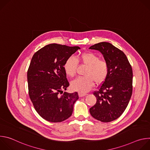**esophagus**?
<instances>
[{
	"mask_svg": "<svg viewBox=\"0 0 150 150\" xmlns=\"http://www.w3.org/2000/svg\"><path fill=\"white\" fill-rule=\"evenodd\" d=\"M87 94H85V93H81V92H79L78 93V96L79 97H83V96H87Z\"/></svg>",
	"mask_w": 150,
	"mask_h": 150,
	"instance_id": "34e87169",
	"label": "esophagus"
}]
</instances>
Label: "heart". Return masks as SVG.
<instances>
[{"mask_svg": "<svg viewBox=\"0 0 150 150\" xmlns=\"http://www.w3.org/2000/svg\"><path fill=\"white\" fill-rule=\"evenodd\" d=\"M78 60L82 65L87 67L83 77H78L71 82L72 88L81 93H87L96 84H101L108 74L107 63L100 60L98 55L92 52H83L79 56ZM78 63L73 56L69 57L63 64V70L66 75L73 77L76 74Z\"/></svg>", "mask_w": 150, "mask_h": 150, "instance_id": "b5f03b06", "label": "heart"}]
</instances>
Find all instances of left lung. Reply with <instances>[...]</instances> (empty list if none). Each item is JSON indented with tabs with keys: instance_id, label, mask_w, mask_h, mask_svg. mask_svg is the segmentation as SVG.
I'll return each mask as SVG.
<instances>
[{
	"instance_id": "obj_1",
	"label": "left lung",
	"mask_w": 150,
	"mask_h": 150,
	"mask_svg": "<svg viewBox=\"0 0 150 150\" xmlns=\"http://www.w3.org/2000/svg\"><path fill=\"white\" fill-rule=\"evenodd\" d=\"M90 49L98 50L108 66V74L97 91L91 115L102 122H110L119 117L128 105L132 93V67L125 53L110 42H101Z\"/></svg>"
}]
</instances>
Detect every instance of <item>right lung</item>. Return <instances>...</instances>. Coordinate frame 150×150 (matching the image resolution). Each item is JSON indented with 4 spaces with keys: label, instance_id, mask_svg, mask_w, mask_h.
I'll return each instance as SVG.
<instances>
[{
    "label": "right lung",
    "instance_id": "add662e5",
    "mask_svg": "<svg viewBox=\"0 0 150 150\" xmlns=\"http://www.w3.org/2000/svg\"><path fill=\"white\" fill-rule=\"evenodd\" d=\"M78 49V46L50 44L31 59L27 72L29 96L36 112L49 122H60L69 118L79 98L77 92L63 91L69 85L63 64Z\"/></svg>",
    "mask_w": 150,
    "mask_h": 150
}]
</instances>
